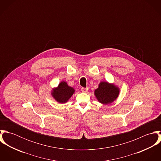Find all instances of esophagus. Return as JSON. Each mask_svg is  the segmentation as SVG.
Segmentation results:
<instances>
[{
  "instance_id": "esophagus-1",
  "label": "esophagus",
  "mask_w": 161,
  "mask_h": 161,
  "mask_svg": "<svg viewBox=\"0 0 161 161\" xmlns=\"http://www.w3.org/2000/svg\"><path fill=\"white\" fill-rule=\"evenodd\" d=\"M81 91L84 93H86L88 91V88H84V87H82L81 88Z\"/></svg>"
}]
</instances>
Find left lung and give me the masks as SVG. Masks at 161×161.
I'll use <instances>...</instances> for the list:
<instances>
[{
    "mask_svg": "<svg viewBox=\"0 0 161 161\" xmlns=\"http://www.w3.org/2000/svg\"><path fill=\"white\" fill-rule=\"evenodd\" d=\"M119 89L114 84L107 82H101L94 94L98 101L102 104H109L117 98Z\"/></svg>",
    "mask_w": 161,
    "mask_h": 161,
    "instance_id": "1",
    "label": "left lung"
}]
</instances>
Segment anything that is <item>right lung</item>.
Here are the masks:
<instances>
[{
    "instance_id": "obj_1",
    "label": "right lung",
    "mask_w": 161,
    "mask_h": 161,
    "mask_svg": "<svg viewBox=\"0 0 161 161\" xmlns=\"http://www.w3.org/2000/svg\"><path fill=\"white\" fill-rule=\"evenodd\" d=\"M74 92L75 90L73 87L69 86L67 82L62 81L59 83L58 87L52 90L51 95L58 102L64 103L69 100Z\"/></svg>"
}]
</instances>
